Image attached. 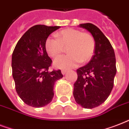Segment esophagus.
Returning <instances> with one entry per match:
<instances>
[{
	"label": "esophagus",
	"mask_w": 129,
	"mask_h": 129,
	"mask_svg": "<svg viewBox=\"0 0 129 129\" xmlns=\"http://www.w3.org/2000/svg\"><path fill=\"white\" fill-rule=\"evenodd\" d=\"M66 72H67V70H61V74H62L63 75L66 74Z\"/></svg>",
	"instance_id": "1"
}]
</instances>
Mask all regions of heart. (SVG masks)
Segmentation results:
<instances>
[{"instance_id":"1","label":"heart","mask_w":129,"mask_h":129,"mask_svg":"<svg viewBox=\"0 0 129 129\" xmlns=\"http://www.w3.org/2000/svg\"><path fill=\"white\" fill-rule=\"evenodd\" d=\"M56 37H49L45 41V49L49 55L57 57L66 48L69 53L55 59L53 64L57 68H74L80 62L89 61L94 55L96 43L90 33L68 28L57 33Z\"/></svg>"}]
</instances>
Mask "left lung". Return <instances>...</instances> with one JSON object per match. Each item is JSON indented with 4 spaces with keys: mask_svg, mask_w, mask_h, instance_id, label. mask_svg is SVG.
<instances>
[{
    "mask_svg": "<svg viewBox=\"0 0 129 129\" xmlns=\"http://www.w3.org/2000/svg\"><path fill=\"white\" fill-rule=\"evenodd\" d=\"M79 27L92 34L96 47L89 63L77 70L73 94L78 104L90 109L100 106L110 95L116 73V58L110 41L98 27L92 23Z\"/></svg>",
    "mask_w": 129,
    "mask_h": 129,
    "instance_id": "8db88e82",
    "label": "left lung"
}]
</instances>
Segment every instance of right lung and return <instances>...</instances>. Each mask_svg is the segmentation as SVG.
Returning <instances> with one entry per match:
<instances>
[{"label": "right lung", "instance_id": "1", "mask_svg": "<svg viewBox=\"0 0 129 129\" xmlns=\"http://www.w3.org/2000/svg\"><path fill=\"white\" fill-rule=\"evenodd\" d=\"M59 26L37 25L31 27L17 42L12 55L15 89L25 104L40 108L53 98L55 82L62 78L60 70L49 71L52 61L45 49V41Z\"/></svg>", "mask_w": 129, "mask_h": 129}]
</instances>
